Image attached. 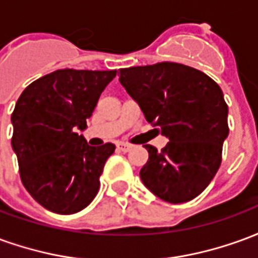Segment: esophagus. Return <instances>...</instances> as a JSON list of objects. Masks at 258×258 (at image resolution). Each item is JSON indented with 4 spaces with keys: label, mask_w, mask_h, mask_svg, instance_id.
<instances>
[{
    "label": "esophagus",
    "mask_w": 258,
    "mask_h": 258,
    "mask_svg": "<svg viewBox=\"0 0 258 258\" xmlns=\"http://www.w3.org/2000/svg\"><path fill=\"white\" fill-rule=\"evenodd\" d=\"M117 149L120 152H130L133 149V145H130V144H124V142H120L117 144Z\"/></svg>",
    "instance_id": "obj_1"
}]
</instances>
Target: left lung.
Here are the masks:
<instances>
[{"label":"left lung","instance_id":"obj_1","mask_svg":"<svg viewBox=\"0 0 258 258\" xmlns=\"http://www.w3.org/2000/svg\"><path fill=\"white\" fill-rule=\"evenodd\" d=\"M118 81L146 120L170 140L160 152L145 145L144 185L174 205L199 196L220 168L229 133L220 85L203 72L174 62L120 69Z\"/></svg>","mask_w":258,"mask_h":258}]
</instances>
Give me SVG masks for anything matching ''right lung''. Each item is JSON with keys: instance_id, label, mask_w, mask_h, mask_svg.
I'll return each instance as SVG.
<instances>
[{"instance_id": "add662e5", "label": "right lung", "mask_w": 258, "mask_h": 258, "mask_svg": "<svg viewBox=\"0 0 258 258\" xmlns=\"http://www.w3.org/2000/svg\"><path fill=\"white\" fill-rule=\"evenodd\" d=\"M116 70L62 69L33 81L15 105L12 148L20 179L47 210L74 214L94 200L116 146H90L87 128L102 91Z\"/></svg>"}]
</instances>
